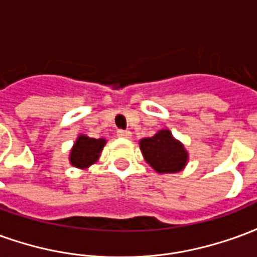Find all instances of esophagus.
I'll use <instances>...</instances> for the list:
<instances>
[{
	"label": "esophagus",
	"mask_w": 257,
	"mask_h": 257,
	"mask_svg": "<svg viewBox=\"0 0 257 257\" xmlns=\"http://www.w3.org/2000/svg\"><path fill=\"white\" fill-rule=\"evenodd\" d=\"M117 135L118 138H122V139H129V138L132 136V134H131L129 131H118Z\"/></svg>",
	"instance_id": "esophagus-1"
}]
</instances>
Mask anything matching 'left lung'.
I'll use <instances>...</instances> for the list:
<instances>
[{
	"label": "left lung",
	"instance_id": "obj_1",
	"mask_svg": "<svg viewBox=\"0 0 257 257\" xmlns=\"http://www.w3.org/2000/svg\"><path fill=\"white\" fill-rule=\"evenodd\" d=\"M139 145L145 160L156 172L176 173L187 165L189 153L168 129L142 139Z\"/></svg>",
	"mask_w": 257,
	"mask_h": 257
}]
</instances>
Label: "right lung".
Returning a JSON list of instances; mask_svg holds the SVG:
<instances>
[{"label":"right lung","mask_w":257,"mask_h":257,"mask_svg":"<svg viewBox=\"0 0 257 257\" xmlns=\"http://www.w3.org/2000/svg\"><path fill=\"white\" fill-rule=\"evenodd\" d=\"M104 145V139H93L85 135H79L70 151V164L79 169L89 168L99 160Z\"/></svg>","instance_id":"obj_1"}]
</instances>
